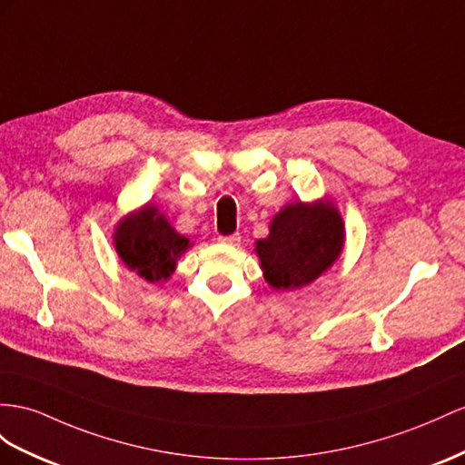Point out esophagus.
<instances>
[{
  "label": "esophagus",
  "instance_id": "obj_1",
  "mask_svg": "<svg viewBox=\"0 0 465 465\" xmlns=\"http://www.w3.org/2000/svg\"><path fill=\"white\" fill-rule=\"evenodd\" d=\"M218 242H220V243H223V245H240V242H242V235H240V233H232V235H222Z\"/></svg>",
  "mask_w": 465,
  "mask_h": 465
}]
</instances>
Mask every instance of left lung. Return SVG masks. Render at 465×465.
Returning a JSON list of instances; mask_svg holds the SVG:
<instances>
[{
	"label": "left lung",
	"mask_w": 465,
	"mask_h": 465,
	"mask_svg": "<svg viewBox=\"0 0 465 465\" xmlns=\"http://www.w3.org/2000/svg\"><path fill=\"white\" fill-rule=\"evenodd\" d=\"M346 243V223L328 196L291 202L269 223V235L255 242V255L269 287L294 291L314 282L336 263Z\"/></svg>",
	"instance_id": "8db88e82"
}]
</instances>
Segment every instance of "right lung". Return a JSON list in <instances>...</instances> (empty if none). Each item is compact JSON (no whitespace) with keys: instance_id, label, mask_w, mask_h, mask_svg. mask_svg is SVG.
<instances>
[{"instance_id":"right-lung-1","label":"right lung","mask_w":465,"mask_h":465,"mask_svg":"<svg viewBox=\"0 0 465 465\" xmlns=\"http://www.w3.org/2000/svg\"><path fill=\"white\" fill-rule=\"evenodd\" d=\"M114 247L122 263L149 282L171 279L193 242L178 233L164 213L147 202L115 223Z\"/></svg>"}]
</instances>
